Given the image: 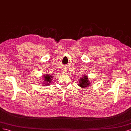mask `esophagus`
I'll return each instance as SVG.
<instances>
[{
    "instance_id": "obj_1",
    "label": "esophagus",
    "mask_w": 131,
    "mask_h": 131,
    "mask_svg": "<svg viewBox=\"0 0 131 131\" xmlns=\"http://www.w3.org/2000/svg\"><path fill=\"white\" fill-rule=\"evenodd\" d=\"M63 73H64V72H63Z\"/></svg>"
}]
</instances>
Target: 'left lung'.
<instances>
[{
    "mask_svg": "<svg viewBox=\"0 0 131 131\" xmlns=\"http://www.w3.org/2000/svg\"><path fill=\"white\" fill-rule=\"evenodd\" d=\"M90 82L87 76H84L82 78L79 79V84L78 85L81 88H86L90 85Z\"/></svg>",
    "mask_w": 131,
    "mask_h": 131,
    "instance_id": "8db88e82",
    "label": "left lung"
}]
</instances>
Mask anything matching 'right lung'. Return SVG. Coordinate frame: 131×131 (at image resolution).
<instances>
[{
    "mask_svg": "<svg viewBox=\"0 0 131 131\" xmlns=\"http://www.w3.org/2000/svg\"><path fill=\"white\" fill-rule=\"evenodd\" d=\"M53 78V76H50V75H43V78L44 79H43V81H45V82H46L45 83H47V84H45V85H48V83H49L52 81V78Z\"/></svg>",
    "mask_w": 131,
    "mask_h": 131,
    "instance_id": "right-lung-1",
    "label": "right lung"
}]
</instances>
